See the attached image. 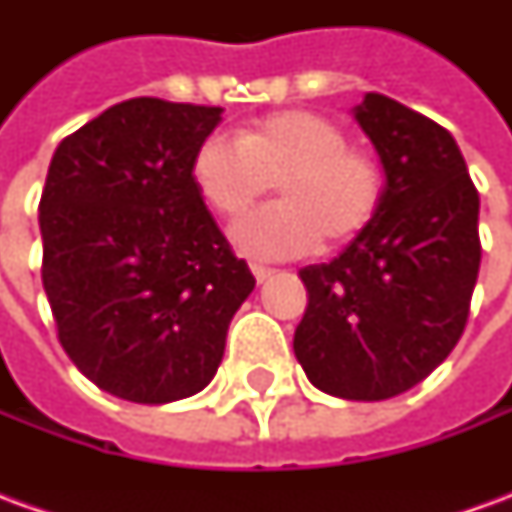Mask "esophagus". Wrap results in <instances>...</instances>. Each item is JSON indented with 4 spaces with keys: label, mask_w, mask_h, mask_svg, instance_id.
<instances>
[{
    "label": "esophagus",
    "mask_w": 512,
    "mask_h": 512,
    "mask_svg": "<svg viewBox=\"0 0 512 512\" xmlns=\"http://www.w3.org/2000/svg\"><path fill=\"white\" fill-rule=\"evenodd\" d=\"M252 274H255V279L263 285L266 279L274 277V268H266V266H260V263H252Z\"/></svg>",
    "instance_id": "esophagus-1"
}]
</instances>
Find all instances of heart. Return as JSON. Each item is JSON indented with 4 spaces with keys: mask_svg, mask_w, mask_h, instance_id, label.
<instances>
[{
    "mask_svg": "<svg viewBox=\"0 0 512 512\" xmlns=\"http://www.w3.org/2000/svg\"><path fill=\"white\" fill-rule=\"evenodd\" d=\"M200 197L222 216L244 213L279 180L282 202L230 227L238 252L288 260L321 244H343L373 222L381 205V172L348 147L343 128L315 112H277L241 128L238 139L211 134L191 158Z\"/></svg>",
    "mask_w": 512,
    "mask_h": 512,
    "instance_id": "b5f03b06",
    "label": "heart"
}]
</instances>
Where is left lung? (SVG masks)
Returning <instances> with one entry per match:
<instances>
[{
	"mask_svg": "<svg viewBox=\"0 0 512 512\" xmlns=\"http://www.w3.org/2000/svg\"><path fill=\"white\" fill-rule=\"evenodd\" d=\"M384 167L373 222L332 263L301 268L293 351L321 392L386 400L450 356L480 271V194L447 128L392 98L354 109Z\"/></svg>",
	"mask_w": 512,
	"mask_h": 512,
	"instance_id": "left-lung-1",
	"label": "left lung"
}]
</instances>
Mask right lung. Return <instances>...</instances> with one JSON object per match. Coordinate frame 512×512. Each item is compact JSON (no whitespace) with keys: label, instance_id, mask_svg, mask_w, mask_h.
Listing matches in <instances>:
<instances>
[{"label":"right lung","instance_id":"right-lung-1","mask_svg":"<svg viewBox=\"0 0 512 512\" xmlns=\"http://www.w3.org/2000/svg\"><path fill=\"white\" fill-rule=\"evenodd\" d=\"M222 112L131 98L65 136L49 164L38 219L60 343L95 386L131 403L211 384L255 290L191 178Z\"/></svg>","mask_w":512,"mask_h":512}]
</instances>
